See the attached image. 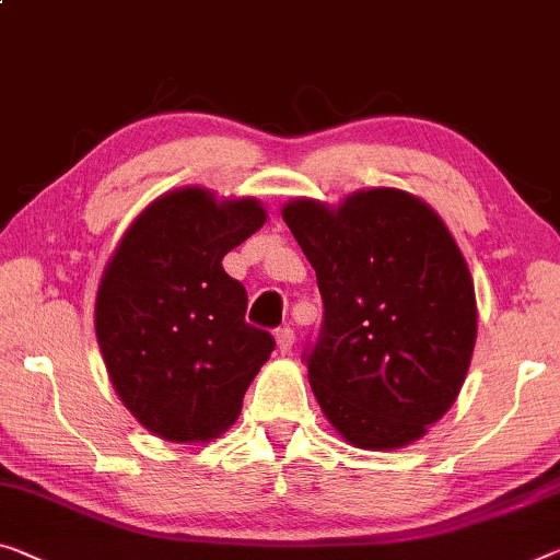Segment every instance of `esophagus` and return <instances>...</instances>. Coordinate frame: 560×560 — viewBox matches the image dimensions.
<instances>
[{
  "instance_id": "esophagus-1",
  "label": "esophagus",
  "mask_w": 560,
  "mask_h": 560,
  "mask_svg": "<svg viewBox=\"0 0 560 560\" xmlns=\"http://www.w3.org/2000/svg\"><path fill=\"white\" fill-rule=\"evenodd\" d=\"M275 340H278V348L280 352H290L292 350V342H295V332H292V328H278L275 330Z\"/></svg>"
}]
</instances>
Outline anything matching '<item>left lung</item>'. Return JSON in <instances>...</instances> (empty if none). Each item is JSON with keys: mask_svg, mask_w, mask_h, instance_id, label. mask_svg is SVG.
<instances>
[{"mask_svg": "<svg viewBox=\"0 0 560 560\" xmlns=\"http://www.w3.org/2000/svg\"><path fill=\"white\" fill-rule=\"evenodd\" d=\"M317 275L323 325L303 360L325 418L355 448H402L466 381L478 310L448 228L416 195L360 190L282 208Z\"/></svg>", "mask_w": 560, "mask_h": 560, "instance_id": "obj_1", "label": "left lung"}]
</instances>
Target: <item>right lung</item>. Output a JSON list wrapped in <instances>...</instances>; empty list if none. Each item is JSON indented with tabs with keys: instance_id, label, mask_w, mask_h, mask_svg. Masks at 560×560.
I'll list each match as a JSON object with an SVG mask.
<instances>
[{
	"instance_id": "obj_1",
	"label": "right lung",
	"mask_w": 560,
	"mask_h": 560,
	"mask_svg": "<svg viewBox=\"0 0 560 560\" xmlns=\"http://www.w3.org/2000/svg\"><path fill=\"white\" fill-rule=\"evenodd\" d=\"M265 220L255 197L218 202L183 187L158 197L109 257L94 305L102 358L125 408L165 441H210L235 423L275 350L222 268Z\"/></svg>"
}]
</instances>
